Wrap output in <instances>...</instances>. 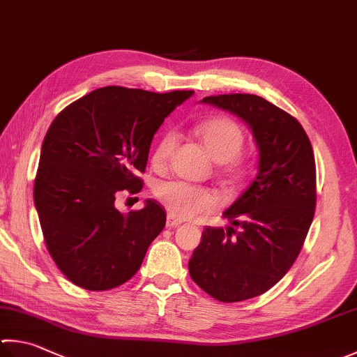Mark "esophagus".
<instances>
[{
	"mask_svg": "<svg viewBox=\"0 0 357 357\" xmlns=\"http://www.w3.org/2000/svg\"><path fill=\"white\" fill-rule=\"evenodd\" d=\"M181 225V220L177 219L176 216H172V214H167L166 218V227L167 228H177Z\"/></svg>",
	"mask_w": 357,
	"mask_h": 357,
	"instance_id": "1",
	"label": "esophagus"
}]
</instances>
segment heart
I'll return each instance as SVG.
<instances>
[{
  "instance_id": "1",
  "label": "heart",
  "mask_w": 357,
  "mask_h": 357,
  "mask_svg": "<svg viewBox=\"0 0 357 357\" xmlns=\"http://www.w3.org/2000/svg\"><path fill=\"white\" fill-rule=\"evenodd\" d=\"M194 133L204 146L208 155L220 166V172L231 180H238L244 174V165L239 158V152L244 146V133L227 118L208 119L199 124ZM176 146V135L166 133L158 141L152 153L151 163L155 169L165 167L167 158ZM155 197L169 214L180 219L196 216L199 213L211 211L218 205V199L206 188L169 180L161 181L155 188Z\"/></svg>"
}]
</instances>
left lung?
Returning <instances> with one entry per match:
<instances>
[{"mask_svg":"<svg viewBox=\"0 0 357 357\" xmlns=\"http://www.w3.org/2000/svg\"><path fill=\"white\" fill-rule=\"evenodd\" d=\"M200 104L244 121L258 147L257 177L224 211L230 225L206 227L188 262L194 283L234 303L268 291L297 259L314 218L315 161L298 121L264 98L236 93Z\"/></svg>","mask_w":357,"mask_h":357,"instance_id":"obj_1","label":"left lung"}]
</instances>
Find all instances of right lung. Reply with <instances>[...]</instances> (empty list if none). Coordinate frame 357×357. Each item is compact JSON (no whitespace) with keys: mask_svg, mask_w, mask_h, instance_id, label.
I'll return each mask as SVG.
<instances>
[{"mask_svg":"<svg viewBox=\"0 0 357 357\" xmlns=\"http://www.w3.org/2000/svg\"><path fill=\"white\" fill-rule=\"evenodd\" d=\"M194 91L104 86L59 113L46 132L33 202L48 252L71 283L109 291L138 272L166 213L147 199L123 214L116 192L143 188L153 135Z\"/></svg>","mask_w":357,"mask_h":357,"instance_id":"obj_1","label":"right lung"}]
</instances>
